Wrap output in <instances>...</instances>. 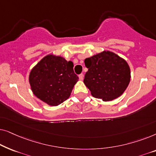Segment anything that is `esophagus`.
Listing matches in <instances>:
<instances>
[{"label": "esophagus", "instance_id": "obj_1", "mask_svg": "<svg viewBox=\"0 0 156 156\" xmlns=\"http://www.w3.org/2000/svg\"><path fill=\"white\" fill-rule=\"evenodd\" d=\"M79 79H80V80H83V79H84V74H80V75H79Z\"/></svg>", "mask_w": 156, "mask_h": 156}]
</instances>
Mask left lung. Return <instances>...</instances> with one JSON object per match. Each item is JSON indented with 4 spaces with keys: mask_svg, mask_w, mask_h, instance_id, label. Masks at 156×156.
I'll return each instance as SVG.
<instances>
[{
    "mask_svg": "<svg viewBox=\"0 0 156 156\" xmlns=\"http://www.w3.org/2000/svg\"><path fill=\"white\" fill-rule=\"evenodd\" d=\"M88 71L84 83L94 97L104 101L120 97L127 88L131 79L129 66L114 52H103L85 59Z\"/></svg>",
    "mask_w": 156,
    "mask_h": 156,
    "instance_id": "8db88e82",
    "label": "left lung"
}]
</instances>
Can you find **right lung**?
Listing matches in <instances>:
<instances>
[{
    "mask_svg": "<svg viewBox=\"0 0 156 156\" xmlns=\"http://www.w3.org/2000/svg\"><path fill=\"white\" fill-rule=\"evenodd\" d=\"M73 62L54 55L44 57L31 70L29 82L38 99L50 106L67 100L79 80L74 72Z\"/></svg>",
    "mask_w": 156,
    "mask_h": 156,
    "instance_id": "1",
    "label": "right lung"
}]
</instances>
